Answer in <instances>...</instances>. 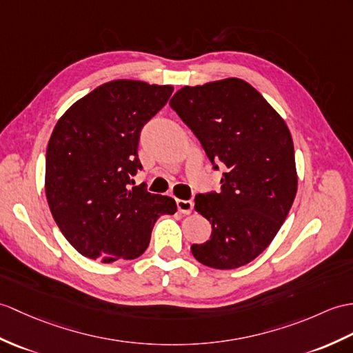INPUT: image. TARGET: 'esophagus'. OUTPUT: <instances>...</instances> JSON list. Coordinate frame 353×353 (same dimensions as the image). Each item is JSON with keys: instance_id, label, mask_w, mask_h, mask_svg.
<instances>
[{"instance_id": "1", "label": "esophagus", "mask_w": 353, "mask_h": 353, "mask_svg": "<svg viewBox=\"0 0 353 353\" xmlns=\"http://www.w3.org/2000/svg\"><path fill=\"white\" fill-rule=\"evenodd\" d=\"M176 204L179 212H182V214H191L194 208V203L191 200H176Z\"/></svg>"}]
</instances>
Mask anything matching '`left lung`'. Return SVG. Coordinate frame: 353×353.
Returning <instances> with one entry per match:
<instances>
[{
    "label": "left lung",
    "instance_id": "obj_1",
    "mask_svg": "<svg viewBox=\"0 0 353 353\" xmlns=\"http://www.w3.org/2000/svg\"><path fill=\"white\" fill-rule=\"evenodd\" d=\"M170 106L192 130L215 171L221 192L195 195L212 225L191 247L204 266L234 269L263 252L289 215L298 177L289 128L265 97L237 78L183 87Z\"/></svg>",
    "mask_w": 353,
    "mask_h": 353
}]
</instances>
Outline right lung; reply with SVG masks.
<instances>
[{"mask_svg":"<svg viewBox=\"0 0 353 353\" xmlns=\"http://www.w3.org/2000/svg\"><path fill=\"white\" fill-rule=\"evenodd\" d=\"M171 93V85L111 81L55 125L46 149V199L61 233L83 256L103 263L137 259L149 247L157 219L176 212L171 196L132 186L143 168L139 134Z\"/></svg>","mask_w":353,"mask_h":353,"instance_id":"right-lung-1","label":"right lung"}]
</instances>
